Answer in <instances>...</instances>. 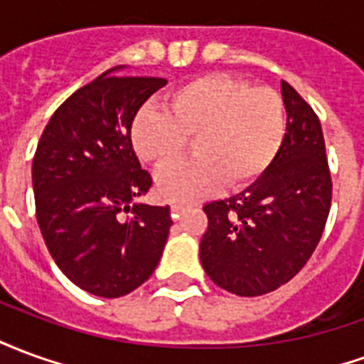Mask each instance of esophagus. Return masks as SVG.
I'll return each instance as SVG.
<instances>
[{
	"label": "esophagus",
	"mask_w": 364,
	"mask_h": 364,
	"mask_svg": "<svg viewBox=\"0 0 364 364\" xmlns=\"http://www.w3.org/2000/svg\"><path fill=\"white\" fill-rule=\"evenodd\" d=\"M187 210H189V206L181 205V203H175V205H171V213H173V218H179V216L187 213Z\"/></svg>",
	"instance_id": "1"
}]
</instances>
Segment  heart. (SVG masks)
<instances>
[{"label": "heart", "instance_id": "heart-1", "mask_svg": "<svg viewBox=\"0 0 364 364\" xmlns=\"http://www.w3.org/2000/svg\"><path fill=\"white\" fill-rule=\"evenodd\" d=\"M284 134L281 95L226 74L183 83L167 97V111L146 107L132 124L138 156L156 167L178 161L196 140L198 160L159 173L158 191L167 200L206 197L222 183L250 187L274 161Z\"/></svg>", "mask_w": 364, "mask_h": 364}]
</instances>
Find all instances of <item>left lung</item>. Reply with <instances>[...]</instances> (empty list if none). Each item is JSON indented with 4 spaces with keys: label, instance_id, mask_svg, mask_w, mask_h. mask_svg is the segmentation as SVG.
I'll list each match as a JSON object with an SVG mask.
<instances>
[{
    "label": "left lung",
    "instance_id": "8db88e82",
    "mask_svg": "<svg viewBox=\"0 0 364 364\" xmlns=\"http://www.w3.org/2000/svg\"><path fill=\"white\" fill-rule=\"evenodd\" d=\"M281 93L287 134L273 164L245 191L203 206V269L237 296L267 294L304 267L331 206L320 119L290 83L281 82Z\"/></svg>",
    "mask_w": 364,
    "mask_h": 364
}]
</instances>
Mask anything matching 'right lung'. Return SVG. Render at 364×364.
<instances>
[{
	"mask_svg": "<svg viewBox=\"0 0 364 364\" xmlns=\"http://www.w3.org/2000/svg\"><path fill=\"white\" fill-rule=\"evenodd\" d=\"M164 77L112 70L68 97L33 159L36 222L60 271L95 296L119 298L158 267L169 206L136 203L151 187L132 148V122Z\"/></svg>",
	"mask_w": 364,
	"mask_h": 364,
	"instance_id": "add662e5",
	"label": "right lung"
}]
</instances>
